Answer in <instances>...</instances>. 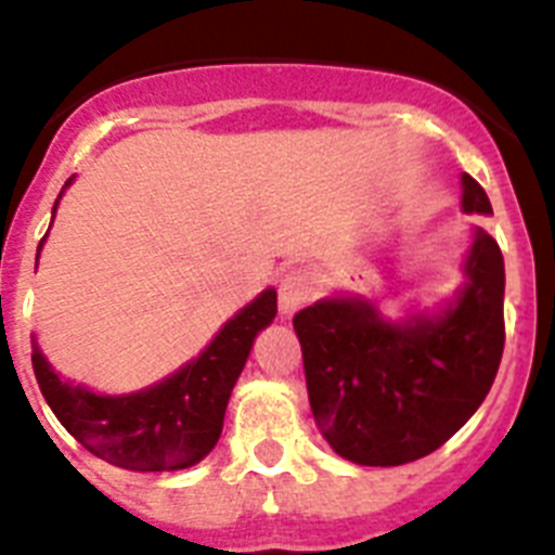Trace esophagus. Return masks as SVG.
<instances>
[{
	"label": "esophagus",
	"instance_id": "34e87169",
	"mask_svg": "<svg viewBox=\"0 0 555 555\" xmlns=\"http://www.w3.org/2000/svg\"><path fill=\"white\" fill-rule=\"evenodd\" d=\"M313 294V281L306 269H294V272L283 274L281 288H278V302H281V317H294L300 311Z\"/></svg>",
	"mask_w": 555,
	"mask_h": 555
}]
</instances>
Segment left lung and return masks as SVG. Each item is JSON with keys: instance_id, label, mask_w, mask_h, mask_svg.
Here are the masks:
<instances>
[{"instance_id": "8db88e82", "label": "left lung", "mask_w": 555, "mask_h": 555, "mask_svg": "<svg viewBox=\"0 0 555 555\" xmlns=\"http://www.w3.org/2000/svg\"><path fill=\"white\" fill-rule=\"evenodd\" d=\"M461 210L489 217L487 191L461 175ZM464 283L434 308L386 317L364 294H331L294 317L317 428L341 459L400 467L442 448L487 400L503 356L506 269L473 228Z\"/></svg>"}]
</instances>
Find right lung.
Masks as SVG:
<instances>
[{
	"label": "right lung",
	"mask_w": 555,
	"mask_h": 555,
	"mask_svg": "<svg viewBox=\"0 0 555 555\" xmlns=\"http://www.w3.org/2000/svg\"><path fill=\"white\" fill-rule=\"evenodd\" d=\"M75 183L68 178L63 191ZM63 191L57 194L52 219ZM52 228V224H49ZM47 235L38 244L41 255ZM278 317V292L263 288L233 313L197 358L160 377L158 384L127 395H102L63 377L38 347L33 333V370L43 400L77 442L130 473H178L217 448L233 386L247 364L255 336Z\"/></svg>",
	"instance_id": "1"
}]
</instances>
